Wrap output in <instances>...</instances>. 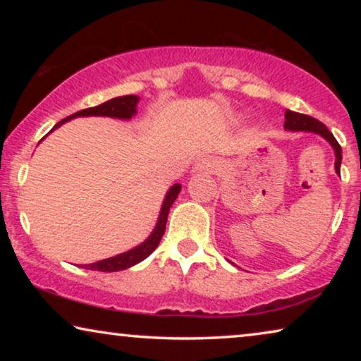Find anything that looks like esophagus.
<instances>
[{"mask_svg": "<svg viewBox=\"0 0 361 361\" xmlns=\"http://www.w3.org/2000/svg\"><path fill=\"white\" fill-rule=\"evenodd\" d=\"M220 169V162L215 157H202L195 162V166L192 167L194 174H214Z\"/></svg>", "mask_w": 361, "mask_h": 361, "instance_id": "esophagus-1", "label": "esophagus"}]
</instances>
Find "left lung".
<instances>
[{"mask_svg": "<svg viewBox=\"0 0 361 361\" xmlns=\"http://www.w3.org/2000/svg\"><path fill=\"white\" fill-rule=\"evenodd\" d=\"M284 130L288 131H304V133H314V135L322 136L325 141L332 146L334 154H335V172L340 174V164H342V147L335 140L332 133L329 131V128L320 123L319 120H315L312 116L302 115V113H295L290 110H286L284 113Z\"/></svg>", "mask_w": 361, "mask_h": 361, "instance_id": "1", "label": "left lung"}]
</instances>
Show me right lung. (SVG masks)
Instances as JSON below:
<instances>
[{
	"instance_id": "right-lung-1",
	"label": "right lung",
	"mask_w": 361,
	"mask_h": 361,
	"mask_svg": "<svg viewBox=\"0 0 361 361\" xmlns=\"http://www.w3.org/2000/svg\"><path fill=\"white\" fill-rule=\"evenodd\" d=\"M137 103H140V97H136V95H125V97L111 98V100L102 103V105L85 108V110H80V111L73 113V115H71V116L63 118L62 121H59L57 125L52 128V131L57 130L59 126H62L63 123L71 121V120H73V118H80V116H108V118H118V120H131V118L137 113V110H136ZM180 187H182L180 184H174V185H171L169 190H167L164 200H162L161 212H159V216H157L154 230L151 231V235L147 236L142 243L135 246V248L125 251V253L111 256V258L97 261V263H92V264H80V268H87L92 271H102V273H115V271L128 269V268H131V266L141 263L142 259H146L147 256H149L152 251L157 248L162 235H164L167 215H169L171 207L176 202L177 195H179Z\"/></svg>"
}]
</instances>
